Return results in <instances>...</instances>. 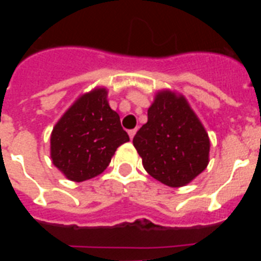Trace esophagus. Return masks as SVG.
I'll return each mask as SVG.
<instances>
[{
	"label": "esophagus",
	"instance_id": "esophagus-1",
	"mask_svg": "<svg viewBox=\"0 0 261 261\" xmlns=\"http://www.w3.org/2000/svg\"><path fill=\"white\" fill-rule=\"evenodd\" d=\"M136 132H137V129H130V130H128V135H129V137H130V140H133Z\"/></svg>",
	"mask_w": 261,
	"mask_h": 261
}]
</instances>
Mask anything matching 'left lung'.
I'll use <instances>...</instances> for the list:
<instances>
[{"label": "left lung", "instance_id": "left-lung-1", "mask_svg": "<svg viewBox=\"0 0 261 261\" xmlns=\"http://www.w3.org/2000/svg\"><path fill=\"white\" fill-rule=\"evenodd\" d=\"M133 145L145 170L168 187L186 186L209 162L208 133L184 96L171 91L155 96Z\"/></svg>", "mask_w": 261, "mask_h": 261}]
</instances>
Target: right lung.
Wrapping results in <instances>:
<instances>
[{"mask_svg": "<svg viewBox=\"0 0 261 261\" xmlns=\"http://www.w3.org/2000/svg\"><path fill=\"white\" fill-rule=\"evenodd\" d=\"M129 136L120 116L111 110L107 90L95 89L81 96L55 125L50 135L53 165L73 181L102 174Z\"/></svg>", "mask_w": 261, "mask_h": 261, "instance_id": "right-lung-1", "label": "right lung"}]
</instances>
